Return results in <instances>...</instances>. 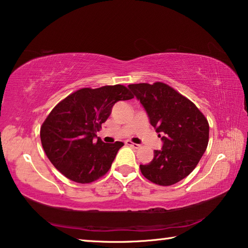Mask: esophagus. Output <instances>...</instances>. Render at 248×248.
<instances>
[{"label":"esophagus","instance_id":"esophagus-1","mask_svg":"<svg viewBox=\"0 0 248 248\" xmlns=\"http://www.w3.org/2000/svg\"><path fill=\"white\" fill-rule=\"evenodd\" d=\"M125 144L129 145V146H131V148H133V149H139L140 148L139 144L133 143V142H131V141H127V142H125Z\"/></svg>","mask_w":248,"mask_h":248}]
</instances>
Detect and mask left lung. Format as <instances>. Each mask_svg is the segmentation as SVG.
I'll return each instance as SVG.
<instances>
[{
	"instance_id": "1",
	"label": "left lung",
	"mask_w": 248,
	"mask_h": 248,
	"mask_svg": "<svg viewBox=\"0 0 248 248\" xmlns=\"http://www.w3.org/2000/svg\"><path fill=\"white\" fill-rule=\"evenodd\" d=\"M163 141L149 164L140 165L142 175L161 186L187 177L198 164L209 142V124L196 105L173 87L156 82L130 84Z\"/></svg>"
}]
</instances>
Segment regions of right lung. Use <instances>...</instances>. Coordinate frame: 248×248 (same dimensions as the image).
Masks as SVG:
<instances>
[{
	"mask_svg": "<svg viewBox=\"0 0 248 248\" xmlns=\"http://www.w3.org/2000/svg\"><path fill=\"white\" fill-rule=\"evenodd\" d=\"M131 98L127 87L118 84L81 89L61 100L40 128L41 144L53 166L79 184L106 174L124 143H104L96 133L117 102Z\"/></svg>",
	"mask_w": 248,
	"mask_h": 248,
	"instance_id": "right-lung-1",
	"label": "right lung"
}]
</instances>
